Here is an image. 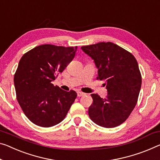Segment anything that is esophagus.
<instances>
[{
  "label": "esophagus",
  "instance_id": "esophagus-1",
  "mask_svg": "<svg viewBox=\"0 0 160 160\" xmlns=\"http://www.w3.org/2000/svg\"><path fill=\"white\" fill-rule=\"evenodd\" d=\"M84 95H85L84 93H83L82 92H77V96L78 97H82V96H84Z\"/></svg>",
  "mask_w": 160,
  "mask_h": 160
}]
</instances>
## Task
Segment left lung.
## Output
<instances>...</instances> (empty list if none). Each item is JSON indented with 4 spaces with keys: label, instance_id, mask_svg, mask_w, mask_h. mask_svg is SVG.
<instances>
[{
    "label": "left lung",
    "instance_id": "obj_1",
    "mask_svg": "<svg viewBox=\"0 0 160 160\" xmlns=\"http://www.w3.org/2000/svg\"><path fill=\"white\" fill-rule=\"evenodd\" d=\"M94 60L98 79L107 89L105 99L92 94L88 116L95 124L112 128L122 124L133 111L142 86L138 63L131 53L112 42L81 47Z\"/></svg>",
    "mask_w": 160,
    "mask_h": 160
}]
</instances>
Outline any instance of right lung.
Listing matches in <instances>:
<instances>
[{
    "mask_svg": "<svg viewBox=\"0 0 160 160\" xmlns=\"http://www.w3.org/2000/svg\"><path fill=\"white\" fill-rule=\"evenodd\" d=\"M77 46L63 47L44 44L22 56L14 75L19 105L28 119L38 126L50 127L64 119L77 97V92L53 86L74 57Z\"/></svg>",
    "mask_w": 160,
    "mask_h": 160,
    "instance_id": "obj_1",
    "label": "right lung"
}]
</instances>
